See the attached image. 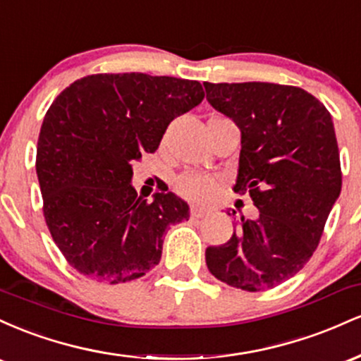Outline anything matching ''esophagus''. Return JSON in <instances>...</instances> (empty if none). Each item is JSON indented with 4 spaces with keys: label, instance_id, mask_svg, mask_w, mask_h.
Wrapping results in <instances>:
<instances>
[{
    "label": "esophagus",
    "instance_id": "esophagus-1",
    "mask_svg": "<svg viewBox=\"0 0 361 361\" xmlns=\"http://www.w3.org/2000/svg\"><path fill=\"white\" fill-rule=\"evenodd\" d=\"M207 214H209V212H207V210L197 209V207H192V210H190V215H192L193 219H202V217H205Z\"/></svg>",
    "mask_w": 361,
    "mask_h": 361
}]
</instances>
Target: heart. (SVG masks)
<instances>
[{"label": "heart", "mask_w": 361, "mask_h": 361, "mask_svg": "<svg viewBox=\"0 0 361 361\" xmlns=\"http://www.w3.org/2000/svg\"><path fill=\"white\" fill-rule=\"evenodd\" d=\"M217 188L219 181L214 176L200 175V173H186L176 181V192L195 204H207L212 200Z\"/></svg>", "instance_id": "1"}]
</instances>
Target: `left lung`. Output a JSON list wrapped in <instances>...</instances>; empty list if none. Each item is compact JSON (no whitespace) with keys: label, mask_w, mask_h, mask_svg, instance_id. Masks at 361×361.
<instances>
[{"label":"left lung","mask_w":361,"mask_h":361,"mask_svg":"<svg viewBox=\"0 0 361 361\" xmlns=\"http://www.w3.org/2000/svg\"><path fill=\"white\" fill-rule=\"evenodd\" d=\"M207 100L241 128L234 192L259 210L222 246L205 251L209 270L231 287L261 292L292 279L321 241L341 192L333 118L316 97L273 82H204ZM235 214V212H234Z\"/></svg>","instance_id":"1"}]
</instances>
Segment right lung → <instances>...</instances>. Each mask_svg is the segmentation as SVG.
<instances>
[{"label": "right lung", "instance_id": "1", "mask_svg": "<svg viewBox=\"0 0 361 361\" xmlns=\"http://www.w3.org/2000/svg\"><path fill=\"white\" fill-rule=\"evenodd\" d=\"M204 97L198 81L105 73L74 81L52 102L35 169L45 224L74 270L114 285L159 263L163 234L188 221V205L171 192L140 200L132 161L154 152L169 122Z\"/></svg>", "mask_w": 361, "mask_h": 361}]
</instances>
